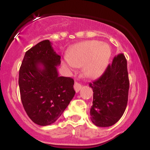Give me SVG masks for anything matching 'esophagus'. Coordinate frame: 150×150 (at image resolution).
Returning <instances> with one entry per match:
<instances>
[{
  "instance_id": "esophagus-1",
  "label": "esophagus",
  "mask_w": 150,
  "mask_h": 150,
  "mask_svg": "<svg viewBox=\"0 0 150 150\" xmlns=\"http://www.w3.org/2000/svg\"><path fill=\"white\" fill-rule=\"evenodd\" d=\"M81 88H82V85H81L80 83H78L77 82H75V85H74V89H75V92H78L81 89Z\"/></svg>"
}]
</instances>
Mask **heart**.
Wrapping results in <instances>:
<instances>
[{
  "mask_svg": "<svg viewBox=\"0 0 150 150\" xmlns=\"http://www.w3.org/2000/svg\"><path fill=\"white\" fill-rule=\"evenodd\" d=\"M110 57L111 50L108 45L98 41H87L74 46L68 54V61L63 65L66 68L85 66L86 76L95 79L104 73Z\"/></svg>",
  "mask_w": 150,
  "mask_h": 150,
  "instance_id": "1",
  "label": "heart"
}]
</instances>
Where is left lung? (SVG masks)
Wrapping results in <instances>:
<instances>
[{
    "instance_id": "left-lung-1",
    "label": "left lung",
    "mask_w": 150,
    "mask_h": 150,
    "mask_svg": "<svg viewBox=\"0 0 150 150\" xmlns=\"http://www.w3.org/2000/svg\"><path fill=\"white\" fill-rule=\"evenodd\" d=\"M89 86L94 92L92 122L99 127L114 125L123 115L128 103L129 79L124 55L115 56L102 75Z\"/></svg>"
}]
</instances>
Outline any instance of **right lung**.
Wrapping results in <instances>:
<instances>
[{"label":"right lung","mask_w":150,"mask_h":150,"mask_svg":"<svg viewBox=\"0 0 150 150\" xmlns=\"http://www.w3.org/2000/svg\"><path fill=\"white\" fill-rule=\"evenodd\" d=\"M61 56L49 40L38 43L25 53L19 71L21 101L27 116L45 126L58 119L75 96L74 80L60 77Z\"/></svg>","instance_id":"add662e5"}]
</instances>
